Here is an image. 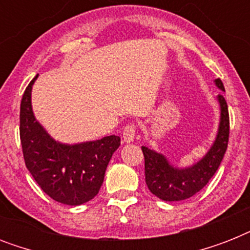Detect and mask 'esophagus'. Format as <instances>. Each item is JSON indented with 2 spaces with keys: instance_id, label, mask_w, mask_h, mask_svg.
I'll list each match as a JSON object with an SVG mask.
<instances>
[{
  "instance_id": "obj_1",
  "label": "esophagus",
  "mask_w": 250,
  "mask_h": 250,
  "mask_svg": "<svg viewBox=\"0 0 250 250\" xmlns=\"http://www.w3.org/2000/svg\"><path fill=\"white\" fill-rule=\"evenodd\" d=\"M135 136H136V125L135 123H128L123 128V140L125 143H131V141H133Z\"/></svg>"
}]
</instances>
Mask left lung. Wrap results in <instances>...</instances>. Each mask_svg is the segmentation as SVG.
I'll return each instance as SVG.
<instances>
[{"mask_svg":"<svg viewBox=\"0 0 250 250\" xmlns=\"http://www.w3.org/2000/svg\"><path fill=\"white\" fill-rule=\"evenodd\" d=\"M219 89L225 90L221 79L215 80ZM221 123L213 146L201 161L188 168L172 167L162 154L141 146L145 160V182L149 190L164 201H182L200 192L213 178L227 150L229 136V106L219 94Z\"/></svg>","mask_w":250,"mask_h":250,"instance_id":"left-lung-1","label":"left lung"}]
</instances>
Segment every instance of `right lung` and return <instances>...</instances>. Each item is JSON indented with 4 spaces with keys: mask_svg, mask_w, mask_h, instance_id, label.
<instances>
[{
    "mask_svg": "<svg viewBox=\"0 0 250 250\" xmlns=\"http://www.w3.org/2000/svg\"><path fill=\"white\" fill-rule=\"evenodd\" d=\"M33 80L25 88L21 102V143L25 166L54 201L82 205L98 193L113 153L121 137L111 135L101 140L64 145L49 136L35 119L31 106Z\"/></svg>",
    "mask_w": 250,
    "mask_h": 250,
    "instance_id": "1",
    "label": "right lung"
}]
</instances>
